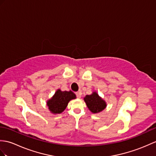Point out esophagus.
I'll return each instance as SVG.
<instances>
[{
  "mask_svg": "<svg viewBox=\"0 0 156 156\" xmlns=\"http://www.w3.org/2000/svg\"><path fill=\"white\" fill-rule=\"evenodd\" d=\"M76 97L78 98H80L82 93L80 92H76Z\"/></svg>",
  "mask_w": 156,
  "mask_h": 156,
  "instance_id": "1",
  "label": "esophagus"
}]
</instances>
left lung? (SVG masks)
<instances>
[{
    "label": "left lung",
    "mask_w": 156,
    "mask_h": 156,
    "mask_svg": "<svg viewBox=\"0 0 156 156\" xmlns=\"http://www.w3.org/2000/svg\"><path fill=\"white\" fill-rule=\"evenodd\" d=\"M84 100L90 111L94 114L99 113L106 107V102L96 92L90 95H86Z\"/></svg>",
    "instance_id": "left-lung-1"
}]
</instances>
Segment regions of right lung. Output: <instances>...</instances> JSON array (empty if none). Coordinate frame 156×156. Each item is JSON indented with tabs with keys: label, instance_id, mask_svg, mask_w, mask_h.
I'll return each instance as SVG.
<instances>
[{
	"label": "right lung",
	"instance_id": "add662e5",
	"mask_svg": "<svg viewBox=\"0 0 156 156\" xmlns=\"http://www.w3.org/2000/svg\"><path fill=\"white\" fill-rule=\"evenodd\" d=\"M75 94L70 91H61L60 89L57 90L54 95L47 101V106L48 109L52 114H60L68 106V102L71 100L75 99Z\"/></svg>",
	"mask_w": 156,
	"mask_h": 156
}]
</instances>
